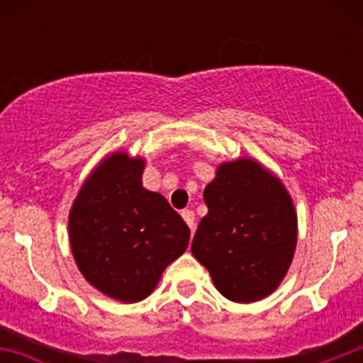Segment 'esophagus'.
Listing matches in <instances>:
<instances>
[{
  "mask_svg": "<svg viewBox=\"0 0 363 363\" xmlns=\"http://www.w3.org/2000/svg\"><path fill=\"white\" fill-rule=\"evenodd\" d=\"M182 218H184L185 223L191 227V230H194V225H196V216H194V213H192L191 209H184L182 211Z\"/></svg>",
  "mask_w": 363,
  "mask_h": 363,
  "instance_id": "1",
  "label": "esophagus"
}]
</instances>
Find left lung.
Instances as JSON below:
<instances>
[{
  "instance_id": "8db88e82",
  "label": "left lung",
  "mask_w": 363,
  "mask_h": 363,
  "mask_svg": "<svg viewBox=\"0 0 363 363\" xmlns=\"http://www.w3.org/2000/svg\"><path fill=\"white\" fill-rule=\"evenodd\" d=\"M201 218L191 251L216 289L240 303L277 289L296 247V214L280 179L252 160L218 167L203 191Z\"/></svg>"
}]
</instances>
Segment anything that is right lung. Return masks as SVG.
Returning a JSON list of instances; mask_svg holds the SVG:
<instances>
[{
  "instance_id": "right-lung-1",
  "label": "right lung",
  "mask_w": 363,
  "mask_h": 363,
  "mask_svg": "<svg viewBox=\"0 0 363 363\" xmlns=\"http://www.w3.org/2000/svg\"><path fill=\"white\" fill-rule=\"evenodd\" d=\"M143 160L108 156L92 172L69 218L72 255L86 281L130 303L149 296L189 245L187 223L169 201L143 189Z\"/></svg>"
}]
</instances>
